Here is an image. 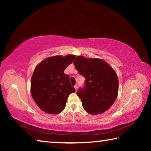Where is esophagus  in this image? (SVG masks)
<instances>
[{
  "label": "esophagus",
  "mask_w": 151,
  "mask_h": 151,
  "mask_svg": "<svg viewBox=\"0 0 151 151\" xmlns=\"http://www.w3.org/2000/svg\"><path fill=\"white\" fill-rule=\"evenodd\" d=\"M75 88L76 91H77V89H78V85H75Z\"/></svg>",
  "instance_id": "esophagus-1"
}]
</instances>
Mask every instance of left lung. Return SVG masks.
<instances>
[{"label":"left lung","instance_id":"8db88e82","mask_svg":"<svg viewBox=\"0 0 151 151\" xmlns=\"http://www.w3.org/2000/svg\"><path fill=\"white\" fill-rule=\"evenodd\" d=\"M74 65L86 78L85 87L76 93L84 109L91 114L109 110L118 95L119 79L115 71L103 60L83 56H78Z\"/></svg>","mask_w":151,"mask_h":151}]
</instances>
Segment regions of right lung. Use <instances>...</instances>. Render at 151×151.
<instances>
[{"label": "right lung", "instance_id": "obj_1", "mask_svg": "<svg viewBox=\"0 0 151 151\" xmlns=\"http://www.w3.org/2000/svg\"><path fill=\"white\" fill-rule=\"evenodd\" d=\"M75 55L55 56L36 66L30 83V93L37 106L47 113L57 114L66 106L69 94L75 93L69 76L64 70L73 62Z\"/></svg>", "mask_w": 151, "mask_h": 151}]
</instances>
